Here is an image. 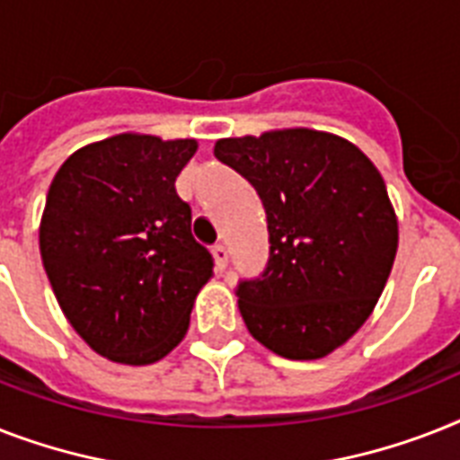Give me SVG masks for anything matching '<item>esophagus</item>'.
I'll return each mask as SVG.
<instances>
[{"instance_id":"34e87169","label":"esophagus","mask_w":460,"mask_h":460,"mask_svg":"<svg viewBox=\"0 0 460 460\" xmlns=\"http://www.w3.org/2000/svg\"><path fill=\"white\" fill-rule=\"evenodd\" d=\"M212 255H215V264H217L219 271H224V269H226V262H229V250H226V245L217 243V245L212 248Z\"/></svg>"}]
</instances>
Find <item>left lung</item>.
I'll return each instance as SVG.
<instances>
[{
  "mask_svg": "<svg viewBox=\"0 0 460 460\" xmlns=\"http://www.w3.org/2000/svg\"><path fill=\"white\" fill-rule=\"evenodd\" d=\"M215 155L267 212V264L236 286L245 326L286 359L326 357L368 319L397 255L380 172L354 144L314 129L222 139Z\"/></svg>",
  "mask_w": 460,
  "mask_h": 460,
  "instance_id": "8db88e82",
  "label": "left lung"
}]
</instances>
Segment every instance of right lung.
Here are the masks:
<instances>
[{"label": "right lung", "mask_w": 460, "mask_h": 460, "mask_svg": "<svg viewBox=\"0 0 460 460\" xmlns=\"http://www.w3.org/2000/svg\"><path fill=\"white\" fill-rule=\"evenodd\" d=\"M196 141L118 134L75 151L49 186L40 252L70 326L106 359H163L189 331L210 250L174 181Z\"/></svg>", "instance_id": "right-lung-1"}]
</instances>
